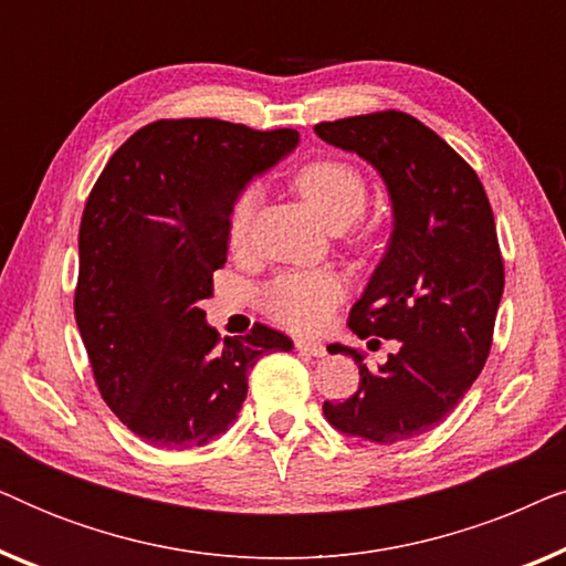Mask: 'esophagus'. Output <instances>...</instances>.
Returning a JSON list of instances; mask_svg holds the SVG:
<instances>
[{
	"label": "esophagus",
	"instance_id": "34e87169",
	"mask_svg": "<svg viewBox=\"0 0 566 566\" xmlns=\"http://www.w3.org/2000/svg\"><path fill=\"white\" fill-rule=\"evenodd\" d=\"M296 350L304 355H312V358H322V355L327 353V347L322 343H312V339H296Z\"/></svg>",
	"mask_w": 566,
	"mask_h": 566
}]
</instances>
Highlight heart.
Wrapping results in <instances>:
<instances>
[{
	"label": "heart",
	"mask_w": 566,
	"mask_h": 566,
	"mask_svg": "<svg viewBox=\"0 0 566 566\" xmlns=\"http://www.w3.org/2000/svg\"><path fill=\"white\" fill-rule=\"evenodd\" d=\"M293 182H296V190L316 219L327 223L329 229H345L366 208V177L350 161L332 157L306 161L293 177ZM254 200H258V190L244 188L231 206L227 231L231 250H242L247 244ZM363 239H368V231H363ZM343 296V283L327 270H289L265 285L262 308L270 319L283 324V327L316 332L329 322Z\"/></svg>",
	"instance_id": "b5f03b06"
}]
</instances>
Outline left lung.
<instances>
[{"mask_svg":"<svg viewBox=\"0 0 566 566\" xmlns=\"http://www.w3.org/2000/svg\"><path fill=\"white\" fill-rule=\"evenodd\" d=\"M314 130L370 161L389 188V252L347 324L360 339L399 343L376 370L329 345L358 363L360 384L350 399L324 401V417L347 436L401 443L443 422L490 358L505 289L492 206L469 161L415 115L378 111Z\"/></svg>","mask_w":566,"mask_h":566,"instance_id":"1","label":"left lung"}]
</instances>
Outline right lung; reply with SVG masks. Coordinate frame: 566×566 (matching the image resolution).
Here are the masks:
<instances>
[{
    "mask_svg": "<svg viewBox=\"0 0 566 566\" xmlns=\"http://www.w3.org/2000/svg\"><path fill=\"white\" fill-rule=\"evenodd\" d=\"M296 144L293 128L161 118L99 172L80 223L74 316L105 405L146 443L182 451L227 432L254 363L293 347L265 324L221 343L200 301L227 262L239 192Z\"/></svg>",
    "mask_w": 566,
    "mask_h": 566,
    "instance_id": "1",
    "label": "right lung"
}]
</instances>
